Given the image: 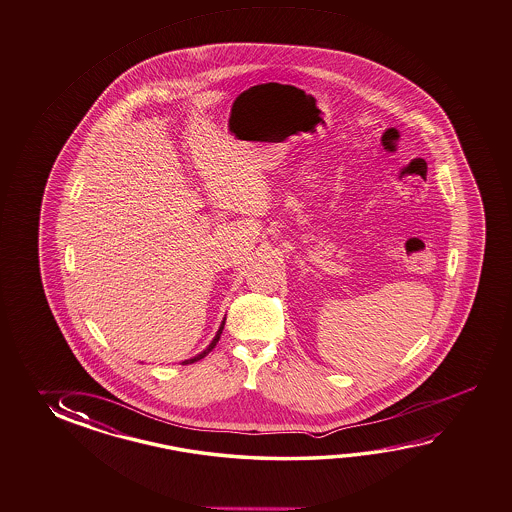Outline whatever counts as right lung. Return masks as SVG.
Here are the masks:
<instances>
[{
  "mask_svg": "<svg viewBox=\"0 0 512 512\" xmlns=\"http://www.w3.org/2000/svg\"><path fill=\"white\" fill-rule=\"evenodd\" d=\"M223 325H225V320L221 321L220 329H218V332H216V336L212 338L211 343L207 345V349H203V351H201L200 354H196L194 358H189V360L181 361V363H183V365H189V363H194V361H198L201 360V358H205V356H207V354H209V352H211L212 349L216 347V343L220 341L221 331H223Z\"/></svg>",
  "mask_w": 512,
  "mask_h": 512,
  "instance_id": "right-lung-1",
  "label": "right lung"
}]
</instances>
